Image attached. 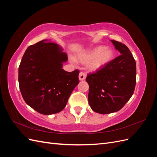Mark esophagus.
<instances>
[{
    "mask_svg": "<svg viewBox=\"0 0 157 157\" xmlns=\"http://www.w3.org/2000/svg\"><path fill=\"white\" fill-rule=\"evenodd\" d=\"M78 77H79V80H84L85 79H86V73H84L83 72H80L79 73Z\"/></svg>",
    "mask_w": 157,
    "mask_h": 157,
    "instance_id": "esophagus-1",
    "label": "esophagus"
}]
</instances>
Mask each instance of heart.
Instances as JSON below:
<instances>
[{
  "label": "heart",
  "mask_w": 157,
  "mask_h": 157,
  "mask_svg": "<svg viewBox=\"0 0 157 157\" xmlns=\"http://www.w3.org/2000/svg\"><path fill=\"white\" fill-rule=\"evenodd\" d=\"M113 58V51L103 46H96L77 55V59L81 63H86L87 68L91 71H96L108 64ZM72 62L75 59L71 58Z\"/></svg>",
  "instance_id": "b5f03b06"
}]
</instances>
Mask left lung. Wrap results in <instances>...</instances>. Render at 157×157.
<instances>
[{
    "label": "left lung",
    "instance_id": "left-lung-1",
    "mask_svg": "<svg viewBox=\"0 0 157 157\" xmlns=\"http://www.w3.org/2000/svg\"><path fill=\"white\" fill-rule=\"evenodd\" d=\"M111 41L121 55L86 78L89 105L100 114L121 110L134 94L136 83V63L131 52L121 42Z\"/></svg>",
    "mask_w": 157,
    "mask_h": 157
}]
</instances>
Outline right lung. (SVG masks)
Listing matches in <instances>:
<instances>
[{
	"mask_svg": "<svg viewBox=\"0 0 157 157\" xmlns=\"http://www.w3.org/2000/svg\"><path fill=\"white\" fill-rule=\"evenodd\" d=\"M67 55L48 40L29 46L19 67L18 81L22 97L28 105L42 115L61 111L79 83V71L62 69Z\"/></svg>",
	"mask_w": 157,
	"mask_h": 157,
	"instance_id": "right-lung-1",
	"label": "right lung"
}]
</instances>
